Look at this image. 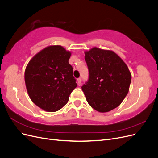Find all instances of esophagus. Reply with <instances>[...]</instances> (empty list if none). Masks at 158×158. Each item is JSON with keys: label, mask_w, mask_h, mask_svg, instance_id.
Listing matches in <instances>:
<instances>
[{"label": "esophagus", "mask_w": 158, "mask_h": 158, "mask_svg": "<svg viewBox=\"0 0 158 158\" xmlns=\"http://www.w3.org/2000/svg\"><path fill=\"white\" fill-rule=\"evenodd\" d=\"M77 83L79 85H81V78L79 77L77 79Z\"/></svg>", "instance_id": "34e87169"}]
</instances>
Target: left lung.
Listing matches in <instances>:
<instances>
[{"instance_id": "obj_1", "label": "left lung", "mask_w": 158, "mask_h": 158, "mask_svg": "<svg viewBox=\"0 0 158 158\" xmlns=\"http://www.w3.org/2000/svg\"><path fill=\"white\" fill-rule=\"evenodd\" d=\"M85 54L89 76L81 89L87 101L98 112L110 111L118 106L128 94L131 73L114 52L93 48Z\"/></svg>"}]
</instances>
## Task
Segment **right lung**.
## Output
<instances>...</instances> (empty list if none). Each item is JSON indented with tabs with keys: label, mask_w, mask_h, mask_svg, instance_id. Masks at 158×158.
<instances>
[{
	"label": "right lung",
	"mask_w": 158,
	"mask_h": 158,
	"mask_svg": "<svg viewBox=\"0 0 158 158\" xmlns=\"http://www.w3.org/2000/svg\"><path fill=\"white\" fill-rule=\"evenodd\" d=\"M71 52L61 46H51L34 56L27 65L25 83L35 105L48 112L60 110L77 86L69 64Z\"/></svg>",
	"instance_id": "right-lung-1"
}]
</instances>
